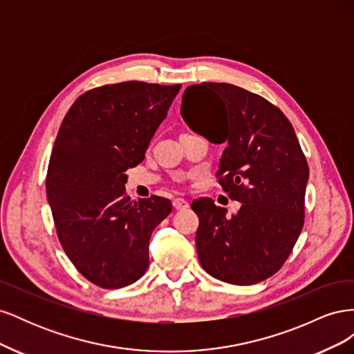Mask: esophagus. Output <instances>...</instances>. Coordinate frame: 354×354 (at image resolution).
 <instances>
[{
	"mask_svg": "<svg viewBox=\"0 0 354 354\" xmlns=\"http://www.w3.org/2000/svg\"><path fill=\"white\" fill-rule=\"evenodd\" d=\"M173 207L176 211H183V209H187L189 208V202L181 199V198H177L173 201Z\"/></svg>",
	"mask_w": 354,
	"mask_h": 354,
	"instance_id": "34e87169",
	"label": "esophagus"
}]
</instances>
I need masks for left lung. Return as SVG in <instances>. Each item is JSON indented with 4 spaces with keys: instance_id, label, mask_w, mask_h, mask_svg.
<instances>
[{
    "instance_id": "left-lung-1",
    "label": "left lung",
    "mask_w": 354,
    "mask_h": 354,
    "mask_svg": "<svg viewBox=\"0 0 354 354\" xmlns=\"http://www.w3.org/2000/svg\"><path fill=\"white\" fill-rule=\"evenodd\" d=\"M199 105L207 112L202 122ZM181 116L226 146L216 177L229 198L242 203L229 218L212 199L192 202L199 217V263L218 281L259 283L283 266L304 226L308 164L294 128L269 100L224 82L187 87Z\"/></svg>"
}]
</instances>
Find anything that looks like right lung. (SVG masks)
Masks as SVG:
<instances>
[{
    "instance_id": "1",
    "label": "right lung",
    "mask_w": 354,
    "mask_h": 354,
    "mask_svg": "<svg viewBox=\"0 0 354 354\" xmlns=\"http://www.w3.org/2000/svg\"><path fill=\"white\" fill-rule=\"evenodd\" d=\"M181 84H106L73 102L50 156L46 190L56 232L77 270L91 283L118 289L149 267V239L171 202L131 201L124 171L145 159Z\"/></svg>"
}]
</instances>
